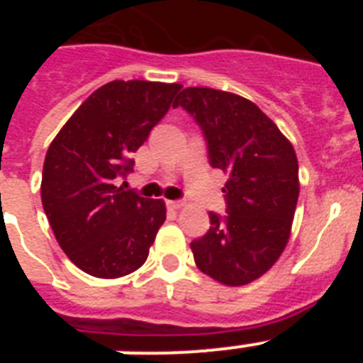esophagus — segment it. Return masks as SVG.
Returning a JSON list of instances; mask_svg holds the SVG:
<instances>
[{
  "mask_svg": "<svg viewBox=\"0 0 363 363\" xmlns=\"http://www.w3.org/2000/svg\"><path fill=\"white\" fill-rule=\"evenodd\" d=\"M167 205H169L171 209L178 211V209H182V207H184L185 201L184 200H171V201H167Z\"/></svg>",
  "mask_w": 363,
  "mask_h": 363,
  "instance_id": "34e87169",
  "label": "esophagus"
}]
</instances>
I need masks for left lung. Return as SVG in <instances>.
<instances>
[{
  "instance_id": "left-lung-1",
  "label": "left lung",
  "mask_w": 363,
  "mask_h": 363,
  "mask_svg": "<svg viewBox=\"0 0 363 363\" xmlns=\"http://www.w3.org/2000/svg\"><path fill=\"white\" fill-rule=\"evenodd\" d=\"M172 107L196 121L214 169L229 174L225 214L211 211V229L191 249L198 269L225 285H245L274 265L287 245L296 209L298 160L293 145L252 101L189 86Z\"/></svg>"
}]
</instances>
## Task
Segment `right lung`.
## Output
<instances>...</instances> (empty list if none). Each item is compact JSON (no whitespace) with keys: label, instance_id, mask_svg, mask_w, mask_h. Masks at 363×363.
I'll return each mask as SVG.
<instances>
[{"label":"right lung","instance_id":"obj_1","mask_svg":"<svg viewBox=\"0 0 363 363\" xmlns=\"http://www.w3.org/2000/svg\"><path fill=\"white\" fill-rule=\"evenodd\" d=\"M178 83L111 82L92 92L50 143L41 201L57 243L96 278H120L145 264L165 221L162 200L120 187L130 158L171 108Z\"/></svg>","mask_w":363,"mask_h":363}]
</instances>
